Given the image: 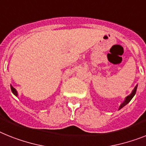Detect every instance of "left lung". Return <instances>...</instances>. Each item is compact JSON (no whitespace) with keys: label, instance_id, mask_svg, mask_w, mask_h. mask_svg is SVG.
<instances>
[{"label":"left lung","instance_id":"1","mask_svg":"<svg viewBox=\"0 0 146 146\" xmlns=\"http://www.w3.org/2000/svg\"><path fill=\"white\" fill-rule=\"evenodd\" d=\"M137 86H138V85H137V86H136L135 87H134V89H133V91H132V92H131V93L130 94L129 96H127V97L125 98V101H124V102H123V103L121 104V105H120V107H119V110L121 109V108H123V107H125V106L126 105V104H128V103H129L130 102H131V100L132 99V98H133V96H135L136 92H137Z\"/></svg>","mask_w":146,"mask_h":146}]
</instances>
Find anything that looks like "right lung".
Listing matches in <instances>:
<instances>
[{"label": "right lung", "instance_id": "add662e5", "mask_svg": "<svg viewBox=\"0 0 146 146\" xmlns=\"http://www.w3.org/2000/svg\"><path fill=\"white\" fill-rule=\"evenodd\" d=\"M10 87H11V90H12V92H13V93L15 95V96H18V92H17L16 90H15V88L13 87L12 85H10Z\"/></svg>", "mask_w": 146, "mask_h": 146}]
</instances>
